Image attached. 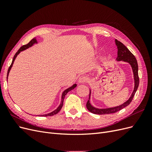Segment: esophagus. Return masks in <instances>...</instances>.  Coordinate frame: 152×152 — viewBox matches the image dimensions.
Segmentation results:
<instances>
[{
    "mask_svg": "<svg viewBox=\"0 0 152 152\" xmlns=\"http://www.w3.org/2000/svg\"><path fill=\"white\" fill-rule=\"evenodd\" d=\"M88 80H89L88 77H87L86 75H82L79 77V83H84V82H86Z\"/></svg>",
    "mask_w": 152,
    "mask_h": 152,
    "instance_id": "34e87169",
    "label": "esophagus"
}]
</instances>
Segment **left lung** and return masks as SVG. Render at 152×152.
Wrapping results in <instances>:
<instances>
[{"instance_id":"1","label":"left lung","mask_w":152,"mask_h":152,"mask_svg":"<svg viewBox=\"0 0 152 152\" xmlns=\"http://www.w3.org/2000/svg\"><path fill=\"white\" fill-rule=\"evenodd\" d=\"M115 44L118 48L117 58V61H124L127 62L129 63L132 66L133 73H134V82H135L134 91H133V93L131 96L130 98L124 104L118 106V107H117L106 108V109H98L92 107L91 104L89 103L90 94H91V92H90L89 98L86 103V107L90 112L94 114L104 115V114L113 113H116L118 111H120V110H122V108L126 107L127 106H128L131 103L133 98H134L137 89V87L139 86L140 79L138 76V65H137V62L135 56L133 55V54L130 51V50L125 46V45L120 42V41L115 39Z\"/></svg>"}]
</instances>
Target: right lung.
Returning a JSON list of instances; mask_svg holds the SVG:
<instances>
[{
  "label": "right lung",
  "instance_id": "add662e5",
  "mask_svg": "<svg viewBox=\"0 0 152 152\" xmlns=\"http://www.w3.org/2000/svg\"><path fill=\"white\" fill-rule=\"evenodd\" d=\"M36 42H37V40H36L35 38H34V39H31L28 44L23 45V46H21V47L19 49V50H18V51L16 52V53L15 54V56H14V58H13V59H12V63L11 64L10 66L9 67L8 71H7V77H8V75H9V73H10V72L11 68V67H12V65H13V63H14V61H15V58H16V56H18V54H19L21 51H22V50H25V49H27V48H28L31 47L32 45H33V44H35V43H36ZM76 86H77V85H76V84L73 85L72 87H69L68 89H66L65 91L63 92V94H62V97H61V104H60V105L59 106L58 108L56 110H55L54 111L52 112L51 113H48V114H45V115H40V116H44V117L53 116V115H56V113H58L59 111H60V110L61 109V108H62V107H63V100H64V98H65V95L68 93L69 91H70L71 90H72V89H74Z\"/></svg>",
  "mask_w": 152,
  "mask_h": 152
}]
</instances>
